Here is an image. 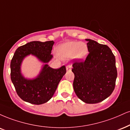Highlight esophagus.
<instances>
[{
    "label": "esophagus",
    "mask_w": 130,
    "mask_h": 130,
    "mask_svg": "<svg viewBox=\"0 0 130 130\" xmlns=\"http://www.w3.org/2000/svg\"><path fill=\"white\" fill-rule=\"evenodd\" d=\"M71 68H72V66L70 65H67L66 67V69H67V71H71Z\"/></svg>",
    "instance_id": "34e87169"
}]
</instances>
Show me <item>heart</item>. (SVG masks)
<instances>
[{
    "instance_id": "heart-1",
    "label": "heart",
    "mask_w": 130,
    "mask_h": 130,
    "mask_svg": "<svg viewBox=\"0 0 130 130\" xmlns=\"http://www.w3.org/2000/svg\"><path fill=\"white\" fill-rule=\"evenodd\" d=\"M57 53L62 59L73 57L77 60H84L88 55V50L85 43L69 41L59 45L57 47Z\"/></svg>"
}]
</instances>
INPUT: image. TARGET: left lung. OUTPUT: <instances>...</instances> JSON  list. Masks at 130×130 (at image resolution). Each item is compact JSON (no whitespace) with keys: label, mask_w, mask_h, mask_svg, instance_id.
Here are the masks:
<instances>
[{"label":"left lung","mask_w":130,"mask_h":130,"mask_svg":"<svg viewBox=\"0 0 130 130\" xmlns=\"http://www.w3.org/2000/svg\"><path fill=\"white\" fill-rule=\"evenodd\" d=\"M89 54L85 62H76L73 88L86 104H97L111 94L117 78L115 56L107 45L87 39Z\"/></svg>","instance_id":"left-lung-1"}]
</instances>
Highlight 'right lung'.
I'll list each match as a JSON object with an SVG mask.
<instances>
[{
    "instance_id": "obj_1",
    "label": "right lung",
    "mask_w": 130,
    "mask_h": 130,
    "mask_svg": "<svg viewBox=\"0 0 130 130\" xmlns=\"http://www.w3.org/2000/svg\"><path fill=\"white\" fill-rule=\"evenodd\" d=\"M54 42L32 41L19 47L11 61V79L18 96L23 101L35 105L47 102L51 99L59 82L66 73L65 66L54 69L48 65L53 56L51 54ZM36 57L44 65L36 78L28 79L21 71V65L28 55Z\"/></svg>"
}]
</instances>
